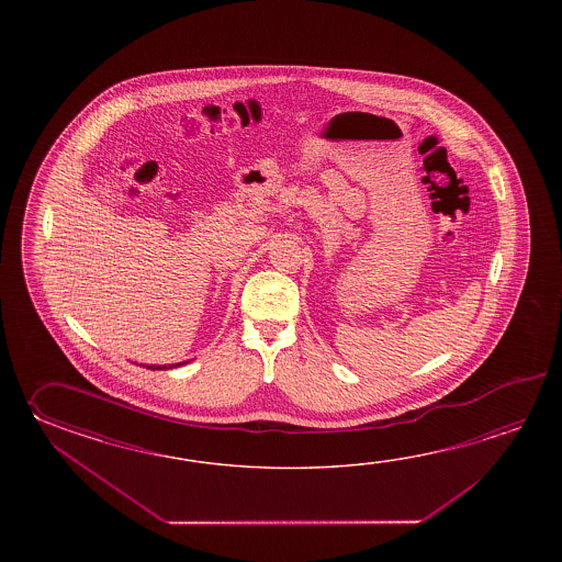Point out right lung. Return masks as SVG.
<instances>
[{
  "label": "right lung",
  "instance_id": "1",
  "mask_svg": "<svg viewBox=\"0 0 562 562\" xmlns=\"http://www.w3.org/2000/svg\"><path fill=\"white\" fill-rule=\"evenodd\" d=\"M180 366V363H177ZM177 366H148V370H168V368H177Z\"/></svg>",
  "mask_w": 562,
  "mask_h": 562
}]
</instances>
